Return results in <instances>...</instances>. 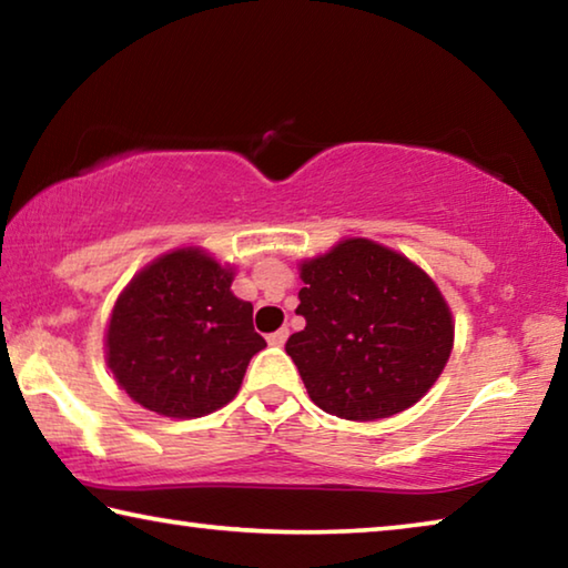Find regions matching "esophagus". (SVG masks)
<instances>
[{
    "label": "esophagus",
    "mask_w": 568,
    "mask_h": 568,
    "mask_svg": "<svg viewBox=\"0 0 568 568\" xmlns=\"http://www.w3.org/2000/svg\"><path fill=\"white\" fill-rule=\"evenodd\" d=\"M285 341H287V328H281V331L267 335V343H271V345H283Z\"/></svg>",
    "instance_id": "1"
}]
</instances>
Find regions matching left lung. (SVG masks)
I'll use <instances>...</instances> for the list:
<instances>
[{
    "label": "left lung",
    "mask_w": 568,
    "mask_h": 568,
    "mask_svg": "<svg viewBox=\"0 0 568 568\" xmlns=\"http://www.w3.org/2000/svg\"><path fill=\"white\" fill-rule=\"evenodd\" d=\"M305 328L285 353L315 406L345 420L388 418L438 381L454 318L436 283L408 257L351 237L301 265Z\"/></svg>",
    "instance_id": "obj_1"
}]
</instances>
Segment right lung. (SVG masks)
<instances>
[{"mask_svg":"<svg viewBox=\"0 0 568 568\" xmlns=\"http://www.w3.org/2000/svg\"><path fill=\"white\" fill-rule=\"evenodd\" d=\"M230 285L233 271L200 247L172 250L132 277L108 325V365L132 400L200 418L235 398L265 341Z\"/></svg>","mask_w":568,"mask_h":568,"instance_id":"1","label":"right lung"}]
</instances>
